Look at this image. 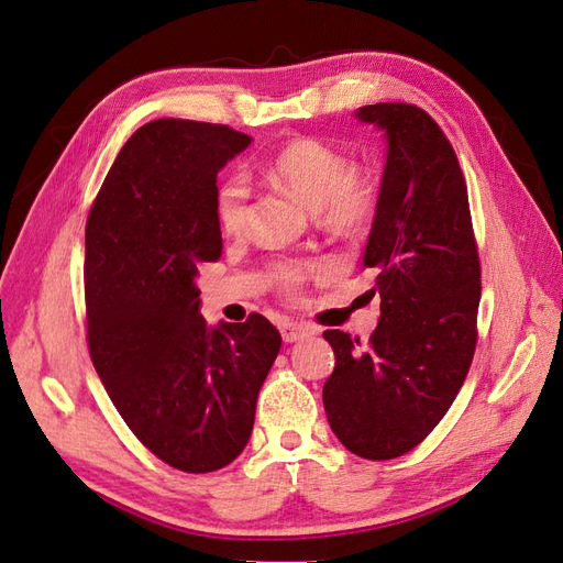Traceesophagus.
<instances>
[{"mask_svg": "<svg viewBox=\"0 0 563 563\" xmlns=\"http://www.w3.org/2000/svg\"><path fill=\"white\" fill-rule=\"evenodd\" d=\"M280 334H283L285 343H295V341H301L306 336H311L313 330L308 328V324H301V322H285L283 328H280Z\"/></svg>", "mask_w": 563, "mask_h": 563, "instance_id": "obj_1", "label": "esophagus"}]
</instances>
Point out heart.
Masks as SVG:
<instances>
[{
    "instance_id": "1",
    "label": "heart",
    "mask_w": 563,
    "mask_h": 563,
    "mask_svg": "<svg viewBox=\"0 0 563 563\" xmlns=\"http://www.w3.org/2000/svg\"><path fill=\"white\" fill-rule=\"evenodd\" d=\"M266 173L306 210L318 212L324 227L339 233H357L372 222L376 210L372 187L353 179V161L330 144L313 137L289 142L271 156ZM247 203L250 187L245 177H224L214 194L217 222L229 233L243 231L247 224ZM280 276L287 285H295L299 271L285 266Z\"/></svg>"
}]
</instances>
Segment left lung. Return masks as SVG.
I'll return each mask as SVG.
<instances>
[{"label": "left lung", "mask_w": 563, "mask_h": 563, "mask_svg": "<svg viewBox=\"0 0 563 563\" xmlns=\"http://www.w3.org/2000/svg\"><path fill=\"white\" fill-rule=\"evenodd\" d=\"M386 137L365 268L380 318L369 341L341 330L322 405L355 456L388 461L421 444L463 386L477 343L479 257L453 147L423 110L376 102L355 112Z\"/></svg>", "instance_id": "left-lung-1"}]
</instances>
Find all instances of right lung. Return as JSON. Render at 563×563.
<instances>
[{"label": "right lung", "mask_w": 563, "mask_h": 563, "mask_svg": "<svg viewBox=\"0 0 563 563\" xmlns=\"http://www.w3.org/2000/svg\"><path fill=\"white\" fill-rule=\"evenodd\" d=\"M250 142L217 123H144L86 222L90 360L135 438L185 473L241 456L283 343L260 313L210 328L198 299V264L222 257L217 173Z\"/></svg>", "instance_id": "1"}]
</instances>
